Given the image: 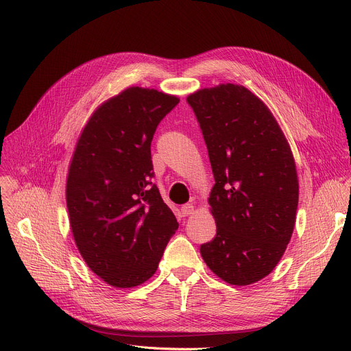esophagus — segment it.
Masks as SVG:
<instances>
[{
	"label": "esophagus",
	"instance_id": "esophagus-1",
	"mask_svg": "<svg viewBox=\"0 0 351 351\" xmlns=\"http://www.w3.org/2000/svg\"><path fill=\"white\" fill-rule=\"evenodd\" d=\"M180 212H182L183 216H189V215H192L195 212V206L192 204H186V205H183L180 208Z\"/></svg>",
	"mask_w": 351,
	"mask_h": 351
}]
</instances>
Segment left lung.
Listing matches in <instances>:
<instances>
[{
  "instance_id": "8db88e82",
  "label": "left lung",
  "mask_w": 351,
  "mask_h": 351,
  "mask_svg": "<svg viewBox=\"0 0 351 351\" xmlns=\"http://www.w3.org/2000/svg\"><path fill=\"white\" fill-rule=\"evenodd\" d=\"M188 104L215 178L208 202L216 236L200 254L226 283H256L282 259L296 222L299 180L290 145L265 102L242 85L199 89Z\"/></svg>"
}]
</instances>
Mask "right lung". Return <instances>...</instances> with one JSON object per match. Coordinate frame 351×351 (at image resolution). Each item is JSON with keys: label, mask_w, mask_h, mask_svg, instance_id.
Returning <instances> with one entry per match:
<instances>
[{"label": "right lung", "mask_w": 351, "mask_h": 351, "mask_svg": "<svg viewBox=\"0 0 351 351\" xmlns=\"http://www.w3.org/2000/svg\"><path fill=\"white\" fill-rule=\"evenodd\" d=\"M179 98L131 86L90 115L73 151L66 208L73 241L88 267L109 286L151 279L178 229L151 182V142Z\"/></svg>", "instance_id": "add662e5"}]
</instances>
